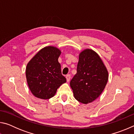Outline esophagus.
I'll return each mask as SVG.
<instances>
[{"mask_svg": "<svg viewBox=\"0 0 134 134\" xmlns=\"http://www.w3.org/2000/svg\"><path fill=\"white\" fill-rule=\"evenodd\" d=\"M70 78H71V76H70V74H67L66 76V79H67V82H69L70 80Z\"/></svg>", "mask_w": 134, "mask_h": 134, "instance_id": "1", "label": "esophagus"}]
</instances>
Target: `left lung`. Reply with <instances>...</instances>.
<instances>
[{"label": "left lung", "instance_id": "obj_1", "mask_svg": "<svg viewBox=\"0 0 134 134\" xmlns=\"http://www.w3.org/2000/svg\"><path fill=\"white\" fill-rule=\"evenodd\" d=\"M108 80V72L96 52L86 49L79 54L77 73L70 85L75 99L87 104L102 93Z\"/></svg>", "mask_w": 134, "mask_h": 134}]
</instances>
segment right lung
Wrapping results in <instances>:
<instances>
[{"label":"right lung","mask_w":134,"mask_h":134,"mask_svg":"<svg viewBox=\"0 0 134 134\" xmlns=\"http://www.w3.org/2000/svg\"><path fill=\"white\" fill-rule=\"evenodd\" d=\"M60 54V50L56 47H44L27 64V83L32 93L38 98L50 99L58 88L66 82L58 61Z\"/></svg>","instance_id":"1"}]
</instances>
